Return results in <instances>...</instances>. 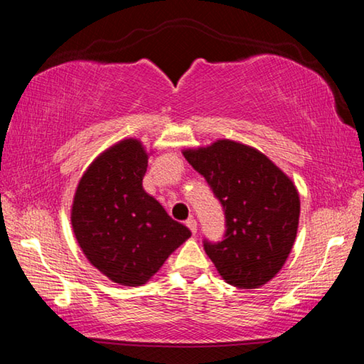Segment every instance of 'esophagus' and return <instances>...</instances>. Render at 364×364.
Instances as JSON below:
<instances>
[{"instance_id":"1","label":"esophagus","mask_w":364,"mask_h":364,"mask_svg":"<svg viewBox=\"0 0 364 364\" xmlns=\"http://www.w3.org/2000/svg\"><path fill=\"white\" fill-rule=\"evenodd\" d=\"M186 226L189 228L191 232H193V234H196V232H197V221H196L193 217L186 220Z\"/></svg>"}]
</instances>
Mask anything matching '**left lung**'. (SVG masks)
Returning a JSON list of instances; mask_svg holds the SVG:
<instances>
[{"mask_svg":"<svg viewBox=\"0 0 364 364\" xmlns=\"http://www.w3.org/2000/svg\"><path fill=\"white\" fill-rule=\"evenodd\" d=\"M221 202L226 232L204 241L207 255L228 284L257 289L279 273L295 242L300 197L291 178L257 151L231 139L184 149Z\"/></svg>","mask_w":364,"mask_h":364,"instance_id":"1","label":"left lung"}]
</instances>
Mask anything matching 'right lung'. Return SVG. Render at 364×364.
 <instances>
[{
  "label": "right lung",
  "mask_w": 364,
  "mask_h": 364,
  "mask_svg": "<svg viewBox=\"0 0 364 364\" xmlns=\"http://www.w3.org/2000/svg\"><path fill=\"white\" fill-rule=\"evenodd\" d=\"M147 159L141 141L122 139L97 156L73 196L70 221L95 268L122 286H143L191 237L143 188Z\"/></svg>",
  "instance_id": "right-lung-1"
}]
</instances>
